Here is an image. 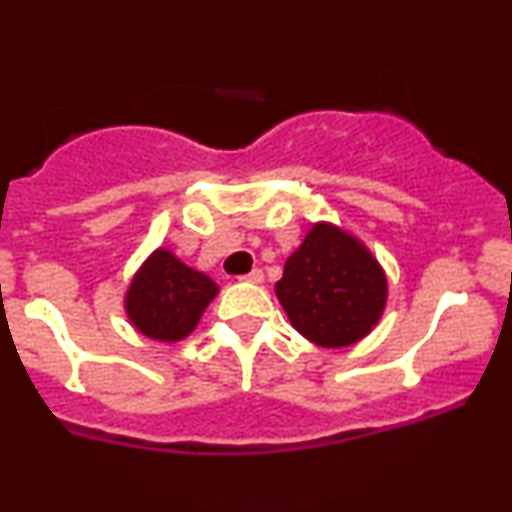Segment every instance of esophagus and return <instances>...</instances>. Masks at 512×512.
Masks as SVG:
<instances>
[{"instance_id":"34e87169","label":"esophagus","mask_w":512,"mask_h":512,"mask_svg":"<svg viewBox=\"0 0 512 512\" xmlns=\"http://www.w3.org/2000/svg\"><path fill=\"white\" fill-rule=\"evenodd\" d=\"M240 279L248 281V284H262L264 274H262V269H252V272H248L245 276H240Z\"/></svg>"}]
</instances>
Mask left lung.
Returning <instances> with one entry per match:
<instances>
[{
  "label": "left lung",
  "mask_w": 512,
  "mask_h": 512,
  "mask_svg": "<svg viewBox=\"0 0 512 512\" xmlns=\"http://www.w3.org/2000/svg\"><path fill=\"white\" fill-rule=\"evenodd\" d=\"M276 298L305 339L342 349L378 325L387 279L361 240L332 223H315L286 260Z\"/></svg>",
  "instance_id": "8db88e82"
}]
</instances>
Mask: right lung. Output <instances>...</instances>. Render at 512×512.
Returning <instances> with one entry per match:
<instances>
[{
    "mask_svg": "<svg viewBox=\"0 0 512 512\" xmlns=\"http://www.w3.org/2000/svg\"><path fill=\"white\" fill-rule=\"evenodd\" d=\"M219 286L207 274L182 264L170 250L158 248L134 274L127 289L129 322L149 339L180 342L197 327Z\"/></svg>",
    "mask_w": 512,
    "mask_h": 512,
    "instance_id": "add662e5",
    "label": "right lung"
}]
</instances>
